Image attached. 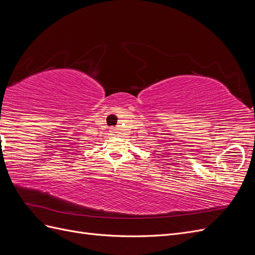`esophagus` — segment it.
Segmentation results:
<instances>
[{
  "instance_id": "1",
  "label": "esophagus",
  "mask_w": 255,
  "mask_h": 255,
  "mask_svg": "<svg viewBox=\"0 0 255 255\" xmlns=\"http://www.w3.org/2000/svg\"><path fill=\"white\" fill-rule=\"evenodd\" d=\"M110 133H111V135H113V136H115V135H118V132H117V129H116V128H111Z\"/></svg>"
}]
</instances>
